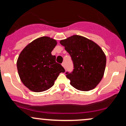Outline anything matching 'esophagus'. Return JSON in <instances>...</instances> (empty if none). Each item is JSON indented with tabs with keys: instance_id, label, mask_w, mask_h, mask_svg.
<instances>
[{
	"instance_id": "esophagus-1",
	"label": "esophagus",
	"mask_w": 126,
	"mask_h": 126,
	"mask_svg": "<svg viewBox=\"0 0 126 126\" xmlns=\"http://www.w3.org/2000/svg\"><path fill=\"white\" fill-rule=\"evenodd\" d=\"M62 65L63 66V68H65V63H64V62H63V63H62Z\"/></svg>"
}]
</instances>
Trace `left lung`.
Returning a JSON list of instances; mask_svg holds the SVG:
<instances>
[{
	"mask_svg": "<svg viewBox=\"0 0 126 126\" xmlns=\"http://www.w3.org/2000/svg\"><path fill=\"white\" fill-rule=\"evenodd\" d=\"M60 43L71 55L74 64L71 73L66 72L70 84L80 91L93 90L104 76L106 56L99 46L80 35H73Z\"/></svg>",
	"mask_w": 126,
	"mask_h": 126,
	"instance_id": "left-lung-1",
	"label": "left lung"
}]
</instances>
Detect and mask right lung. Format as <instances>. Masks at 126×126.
<instances>
[{
  "mask_svg": "<svg viewBox=\"0 0 126 126\" xmlns=\"http://www.w3.org/2000/svg\"><path fill=\"white\" fill-rule=\"evenodd\" d=\"M57 44L55 39L42 36L29 43L20 53L17 60L19 76L31 91L47 90L54 85L60 73L65 71L51 54Z\"/></svg>",
  "mask_w": 126,
  "mask_h": 126,
  "instance_id": "right-lung-1",
  "label": "right lung"
}]
</instances>
